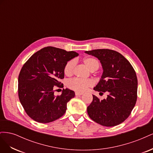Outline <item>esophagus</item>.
<instances>
[{
    "label": "esophagus",
    "mask_w": 153,
    "mask_h": 153,
    "mask_svg": "<svg viewBox=\"0 0 153 153\" xmlns=\"http://www.w3.org/2000/svg\"><path fill=\"white\" fill-rule=\"evenodd\" d=\"M82 94H83L82 92H75V95L76 96H81Z\"/></svg>",
    "instance_id": "esophagus-1"
}]
</instances>
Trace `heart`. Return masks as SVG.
<instances>
[{"instance_id": "heart-1", "label": "heart", "mask_w": 153, "mask_h": 153, "mask_svg": "<svg viewBox=\"0 0 153 153\" xmlns=\"http://www.w3.org/2000/svg\"><path fill=\"white\" fill-rule=\"evenodd\" d=\"M84 63L87 68L90 71H93L98 69L100 66V63L98 60L93 57H86L84 59ZM76 65V61L72 59L69 61L64 66V72L66 76H71L73 75L74 69ZM94 81L89 79L83 80L78 78H73L68 82V87L72 90L78 92H84L86 91L88 88L92 87L94 85Z\"/></svg>"}]
</instances>
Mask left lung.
<instances>
[{"mask_svg":"<svg viewBox=\"0 0 153 153\" xmlns=\"http://www.w3.org/2000/svg\"><path fill=\"white\" fill-rule=\"evenodd\" d=\"M98 58L103 72L94 90L108 92L106 99L94 95L87 107L90 118L102 126L111 127L122 123L130 115L137 99V77L131 64L120 53L109 49L85 51Z\"/></svg>","mask_w":153,"mask_h":153,"instance_id":"left-lung-1","label":"left lung"}]
</instances>
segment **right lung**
<instances>
[{"label": "right lung", "mask_w": 153, "mask_h": 153, "mask_svg": "<svg viewBox=\"0 0 153 153\" xmlns=\"http://www.w3.org/2000/svg\"><path fill=\"white\" fill-rule=\"evenodd\" d=\"M78 53L47 47L34 53L22 68L18 76V97L29 116L41 123H48L65 114L67 103L75 92L63 89L55 96V86H62L66 64Z\"/></svg>", "instance_id": "right-lung-1"}]
</instances>
